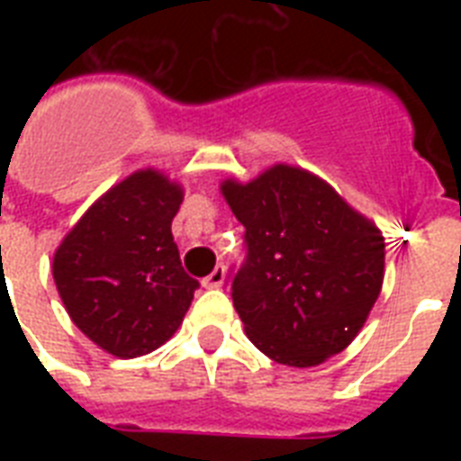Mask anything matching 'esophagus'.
Segmentation results:
<instances>
[{
    "label": "esophagus",
    "mask_w": 461,
    "mask_h": 461,
    "mask_svg": "<svg viewBox=\"0 0 461 461\" xmlns=\"http://www.w3.org/2000/svg\"><path fill=\"white\" fill-rule=\"evenodd\" d=\"M224 277H227V270H224V266H217L212 273L203 280V287L205 289H220L224 285Z\"/></svg>",
    "instance_id": "34e87169"
}]
</instances>
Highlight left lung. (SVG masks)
I'll return each instance as SVG.
<instances>
[{"label": "left lung", "mask_w": 461, "mask_h": 461, "mask_svg": "<svg viewBox=\"0 0 461 461\" xmlns=\"http://www.w3.org/2000/svg\"><path fill=\"white\" fill-rule=\"evenodd\" d=\"M246 227L231 302L249 339L277 364L311 368L354 342L385 280V237L303 167L277 162L220 184Z\"/></svg>", "instance_id": "left-lung-1"}]
</instances>
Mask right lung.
Here are the masks:
<instances>
[{"instance_id":"1","label":"right lung","mask_w":461,"mask_h":461,"mask_svg":"<svg viewBox=\"0 0 461 461\" xmlns=\"http://www.w3.org/2000/svg\"><path fill=\"white\" fill-rule=\"evenodd\" d=\"M184 186L158 167L107 188L61 239L52 277L74 325L117 358L150 354L179 330L198 280L184 273L172 220Z\"/></svg>"}]
</instances>
